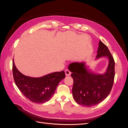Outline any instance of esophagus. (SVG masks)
<instances>
[{
    "mask_svg": "<svg viewBox=\"0 0 128 128\" xmlns=\"http://www.w3.org/2000/svg\"><path fill=\"white\" fill-rule=\"evenodd\" d=\"M64 72H65V74H66V76H70L71 74V72L68 69L65 70Z\"/></svg>",
    "mask_w": 128,
    "mask_h": 128,
    "instance_id": "esophagus-1",
    "label": "esophagus"
}]
</instances>
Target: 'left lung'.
<instances>
[{
  "label": "left lung",
  "mask_w": 128,
  "mask_h": 128,
  "mask_svg": "<svg viewBox=\"0 0 128 128\" xmlns=\"http://www.w3.org/2000/svg\"><path fill=\"white\" fill-rule=\"evenodd\" d=\"M96 59L106 57L108 59L107 68L104 74L92 71L86 62H73L69 70L74 79L72 94L76 102L84 107L98 104L108 96L112 90L114 77V62L108 47L100 40Z\"/></svg>",
  "instance_id": "left-lung-1"
}]
</instances>
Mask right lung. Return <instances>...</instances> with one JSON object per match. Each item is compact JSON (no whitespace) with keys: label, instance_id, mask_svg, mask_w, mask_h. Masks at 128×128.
<instances>
[{"label":"right lung","instance_id":"obj_1","mask_svg":"<svg viewBox=\"0 0 128 128\" xmlns=\"http://www.w3.org/2000/svg\"><path fill=\"white\" fill-rule=\"evenodd\" d=\"M12 72L16 86L29 100L42 104L49 100L60 81L65 78L64 71L51 73L39 78L28 76L18 70L13 59Z\"/></svg>","mask_w":128,"mask_h":128}]
</instances>
